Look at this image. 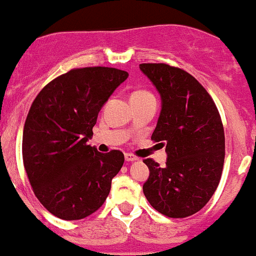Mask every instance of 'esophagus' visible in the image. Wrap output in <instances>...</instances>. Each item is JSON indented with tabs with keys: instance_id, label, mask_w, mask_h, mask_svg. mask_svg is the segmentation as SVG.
I'll return each instance as SVG.
<instances>
[{
	"instance_id": "34e87169",
	"label": "esophagus",
	"mask_w": 256,
	"mask_h": 256,
	"mask_svg": "<svg viewBox=\"0 0 256 256\" xmlns=\"http://www.w3.org/2000/svg\"><path fill=\"white\" fill-rule=\"evenodd\" d=\"M124 159L127 160V162H136V160H138V158H136V155L130 154V152H126Z\"/></svg>"
}]
</instances>
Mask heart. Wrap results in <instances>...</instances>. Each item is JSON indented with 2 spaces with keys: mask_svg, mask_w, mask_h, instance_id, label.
<instances>
[{
  "mask_svg": "<svg viewBox=\"0 0 256 256\" xmlns=\"http://www.w3.org/2000/svg\"><path fill=\"white\" fill-rule=\"evenodd\" d=\"M149 94L148 91H144V90H139V91H134L133 94H130V98H142V97H146V96H149Z\"/></svg>",
  "mask_w": 256,
  "mask_h": 256,
  "instance_id": "1",
  "label": "heart"
}]
</instances>
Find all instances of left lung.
Listing matches in <instances>:
<instances>
[{"label":"left lung","mask_w":256,"mask_h":256,"mask_svg":"<svg viewBox=\"0 0 256 256\" xmlns=\"http://www.w3.org/2000/svg\"><path fill=\"white\" fill-rule=\"evenodd\" d=\"M162 96L152 140L166 146V166L144 159L146 200L158 212L185 218L202 210L217 190L226 155L223 123L207 90L187 71L168 64H140Z\"/></svg>","instance_id":"obj_1"}]
</instances>
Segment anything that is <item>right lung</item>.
Wrapping results in <instances>:
<instances>
[{"label": "right lung", "instance_id": "right-lung-1", "mask_svg": "<svg viewBox=\"0 0 256 256\" xmlns=\"http://www.w3.org/2000/svg\"><path fill=\"white\" fill-rule=\"evenodd\" d=\"M127 78L114 68H78L34 98L23 128V165L34 194L55 217L82 220L106 201L124 155L104 154L86 142L101 107Z\"/></svg>", "mask_w": 256, "mask_h": 256}]
</instances>
